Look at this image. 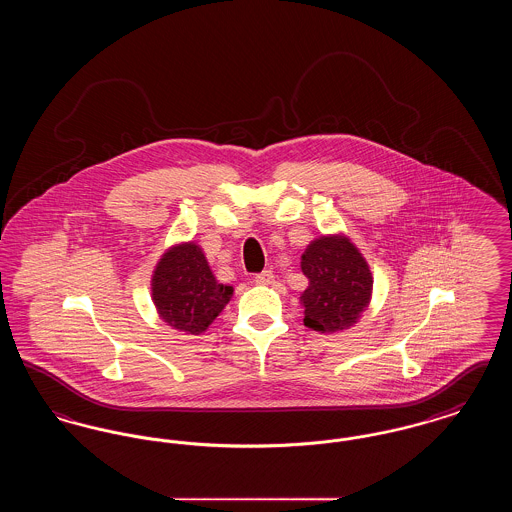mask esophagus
I'll list each match as a JSON object with an SVG mask.
<instances>
[{
    "label": "esophagus",
    "instance_id": "1",
    "mask_svg": "<svg viewBox=\"0 0 512 512\" xmlns=\"http://www.w3.org/2000/svg\"><path fill=\"white\" fill-rule=\"evenodd\" d=\"M274 282V272L272 270H263L261 274L255 276V284L259 286H270Z\"/></svg>",
    "mask_w": 512,
    "mask_h": 512
}]
</instances>
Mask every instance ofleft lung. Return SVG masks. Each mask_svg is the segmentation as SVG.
I'll return each mask as SVG.
<instances>
[{"label": "left lung", "instance_id": "left-lung-1", "mask_svg": "<svg viewBox=\"0 0 512 512\" xmlns=\"http://www.w3.org/2000/svg\"><path fill=\"white\" fill-rule=\"evenodd\" d=\"M301 270L309 278L301 293L307 328L332 334L357 324L370 303L372 272L347 236L313 240L301 255Z\"/></svg>", "mask_w": 512, "mask_h": 512}]
</instances>
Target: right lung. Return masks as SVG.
Here are the masks:
<instances>
[{"mask_svg":"<svg viewBox=\"0 0 512 512\" xmlns=\"http://www.w3.org/2000/svg\"><path fill=\"white\" fill-rule=\"evenodd\" d=\"M234 293L219 284L205 253L194 242L172 245L151 276V297L163 322L199 336L219 317Z\"/></svg>","mask_w":512,"mask_h":512,"instance_id":"obj_1","label":"right lung"}]
</instances>
